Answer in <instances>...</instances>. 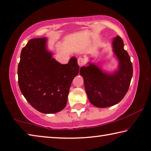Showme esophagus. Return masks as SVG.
Listing matches in <instances>:
<instances>
[{"mask_svg": "<svg viewBox=\"0 0 151 151\" xmlns=\"http://www.w3.org/2000/svg\"><path fill=\"white\" fill-rule=\"evenodd\" d=\"M78 65H80V67L83 65L85 64V61L84 59H83L82 58H79L78 59Z\"/></svg>", "mask_w": 151, "mask_h": 151, "instance_id": "1", "label": "esophagus"}]
</instances>
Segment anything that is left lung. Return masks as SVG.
Here are the masks:
<instances>
[{
	"label": "left lung",
	"instance_id": "left-lung-1",
	"mask_svg": "<svg viewBox=\"0 0 151 151\" xmlns=\"http://www.w3.org/2000/svg\"><path fill=\"white\" fill-rule=\"evenodd\" d=\"M112 48L118 60V70L114 72H105L92 62L80 68L88 100L98 108L110 107L120 102L127 93L132 77L130 58L120 37L113 39Z\"/></svg>",
	"mask_w": 151,
	"mask_h": 151
}]
</instances>
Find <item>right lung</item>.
<instances>
[{"label": "right lung", "instance_id": "right-lung-1", "mask_svg": "<svg viewBox=\"0 0 151 151\" xmlns=\"http://www.w3.org/2000/svg\"><path fill=\"white\" fill-rule=\"evenodd\" d=\"M46 37L32 39L22 49L18 81L27 102L39 112L54 114L65 107L70 88L80 67L75 57L61 64L47 49Z\"/></svg>", "mask_w": 151, "mask_h": 151}]
</instances>
